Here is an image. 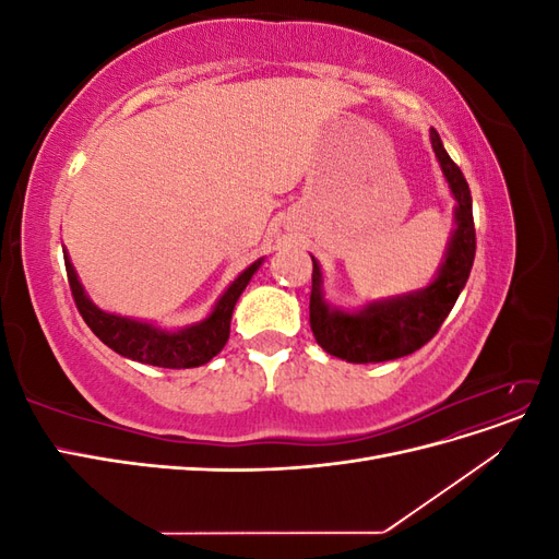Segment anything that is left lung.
<instances>
[{
	"mask_svg": "<svg viewBox=\"0 0 559 559\" xmlns=\"http://www.w3.org/2000/svg\"><path fill=\"white\" fill-rule=\"evenodd\" d=\"M431 146L441 163L450 191L456 200L452 238L445 261L436 280L405 296L373 300L359 312L331 308L321 289V267L312 259V294H310V329L319 347L349 364H380L408 357L427 345L441 329L466 286L473 259H476V228H473L471 191L460 167L431 128Z\"/></svg>",
	"mask_w": 559,
	"mask_h": 559,
	"instance_id": "left-lung-1",
	"label": "left lung"
}]
</instances>
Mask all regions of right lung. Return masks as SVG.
Here are the masks:
<instances>
[{
	"mask_svg": "<svg viewBox=\"0 0 559 559\" xmlns=\"http://www.w3.org/2000/svg\"><path fill=\"white\" fill-rule=\"evenodd\" d=\"M263 259L253 261L245 273L238 275L224 296L216 300L214 310L207 319L198 321L193 326H186L181 331H163L146 321L128 319L121 314H109L99 310L95 302L83 292V286L76 277V270L64 251V267L67 280H70V289L74 296L76 308L86 321L88 329L103 341L107 347L128 357L132 361L160 366V368H195L207 364L212 357L224 349L230 335V317L235 310L245 286L253 277V273L261 267Z\"/></svg>",
	"mask_w": 559,
	"mask_h": 559,
	"instance_id": "add662e5",
	"label": "right lung"
}]
</instances>
